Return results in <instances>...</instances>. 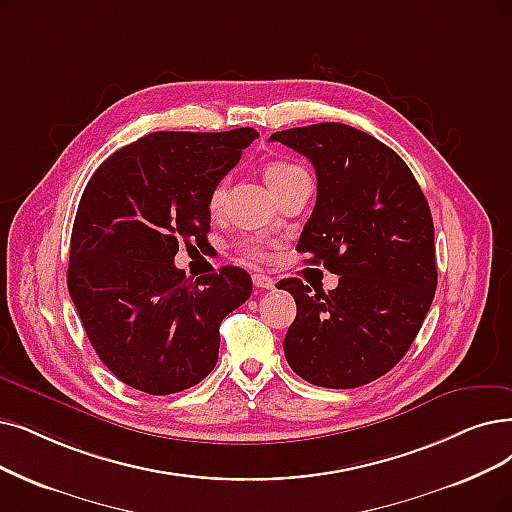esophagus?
<instances>
[{
    "mask_svg": "<svg viewBox=\"0 0 512 512\" xmlns=\"http://www.w3.org/2000/svg\"><path fill=\"white\" fill-rule=\"evenodd\" d=\"M252 281H254L256 288H260V290H275V279L269 277V275H264V273H256L252 277Z\"/></svg>",
    "mask_w": 512,
    "mask_h": 512,
    "instance_id": "1",
    "label": "esophagus"
}]
</instances>
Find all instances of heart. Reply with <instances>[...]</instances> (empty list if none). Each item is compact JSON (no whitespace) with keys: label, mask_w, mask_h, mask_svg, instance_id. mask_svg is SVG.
Listing matches in <instances>:
<instances>
[{"label":"heart","mask_w":512,"mask_h":512,"mask_svg":"<svg viewBox=\"0 0 512 512\" xmlns=\"http://www.w3.org/2000/svg\"><path fill=\"white\" fill-rule=\"evenodd\" d=\"M300 174H306V172L300 166H296V163H290V161H271V163H267V166H264V178H267L271 189L281 187L283 182H288V180H292ZM224 197H227V187H224V180H218L208 193L210 214H214V216L220 214V210L224 206ZM239 248L245 256H250V258H260L262 256V245H258L256 241L243 239V241H239Z\"/></svg>","instance_id":"heart-1"}]
</instances>
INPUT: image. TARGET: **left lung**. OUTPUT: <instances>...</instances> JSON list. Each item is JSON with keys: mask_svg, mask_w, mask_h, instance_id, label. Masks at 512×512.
I'll use <instances>...</instances> for the list:
<instances>
[{"mask_svg": "<svg viewBox=\"0 0 512 512\" xmlns=\"http://www.w3.org/2000/svg\"><path fill=\"white\" fill-rule=\"evenodd\" d=\"M313 163L317 201L298 239L338 288L277 285L296 300L285 359L306 382L355 388L403 359L437 290L435 227L407 163L367 132L336 121L275 132Z\"/></svg>", "mask_w": 512, "mask_h": 512, "instance_id": "left-lung-1", "label": "left lung"}]
</instances>
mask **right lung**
Returning <instances> with one entry per match:
<instances>
[{"mask_svg": "<svg viewBox=\"0 0 512 512\" xmlns=\"http://www.w3.org/2000/svg\"><path fill=\"white\" fill-rule=\"evenodd\" d=\"M258 138L155 132L115 151L92 174L71 233L67 285L96 355L136 391L172 395L218 361L220 323L252 294L239 267L187 277L178 241L210 231L208 193Z\"/></svg>", "mask_w": 512, "mask_h": 512, "instance_id": "1", "label": "right lung"}]
</instances>
